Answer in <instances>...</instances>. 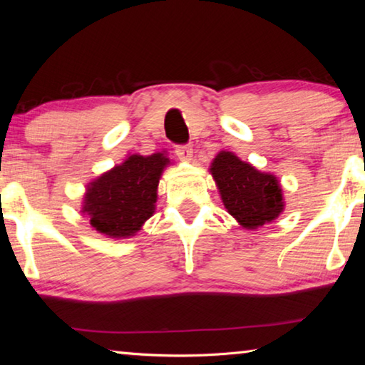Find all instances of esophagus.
I'll list each match as a JSON object with an SVG mask.
<instances>
[{
    "label": "esophagus",
    "mask_w": 365,
    "mask_h": 365,
    "mask_svg": "<svg viewBox=\"0 0 365 365\" xmlns=\"http://www.w3.org/2000/svg\"><path fill=\"white\" fill-rule=\"evenodd\" d=\"M175 154L178 156V159L191 160V158H193V148L190 145H178L175 146Z\"/></svg>",
    "instance_id": "34e87169"
}]
</instances>
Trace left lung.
Returning a JSON list of instances; mask_svg holds the SVG:
<instances>
[{
	"instance_id": "obj_1",
	"label": "left lung",
	"mask_w": 365,
	"mask_h": 365,
	"mask_svg": "<svg viewBox=\"0 0 365 365\" xmlns=\"http://www.w3.org/2000/svg\"><path fill=\"white\" fill-rule=\"evenodd\" d=\"M209 170L228 214L243 228L255 230L282 214L285 202L275 175L259 172L230 151H220Z\"/></svg>"
}]
</instances>
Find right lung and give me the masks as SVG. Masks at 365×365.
Returning <instances> with one entry per match:
<instances>
[{"mask_svg":"<svg viewBox=\"0 0 365 365\" xmlns=\"http://www.w3.org/2000/svg\"><path fill=\"white\" fill-rule=\"evenodd\" d=\"M169 163L163 153L132 154L91 182L82 206L91 227L109 238L133 237L154 212L159 178Z\"/></svg>","mask_w":365,"mask_h":365,"instance_id":"1","label":"right lung"}]
</instances>
